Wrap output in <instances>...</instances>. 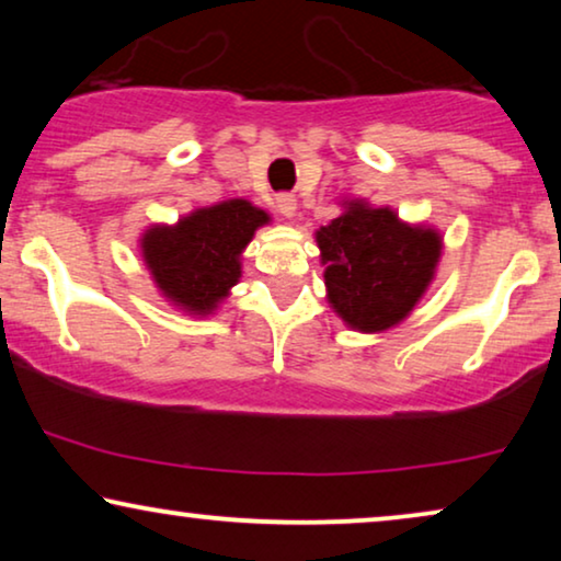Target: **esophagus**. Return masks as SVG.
<instances>
[{
    "instance_id": "34e87169",
    "label": "esophagus",
    "mask_w": 561,
    "mask_h": 561,
    "mask_svg": "<svg viewBox=\"0 0 561 561\" xmlns=\"http://www.w3.org/2000/svg\"><path fill=\"white\" fill-rule=\"evenodd\" d=\"M275 209H278L283 217H294L296 214V196L294 194H280L278 198H275Z\"/></svg>"
}]
</instances>
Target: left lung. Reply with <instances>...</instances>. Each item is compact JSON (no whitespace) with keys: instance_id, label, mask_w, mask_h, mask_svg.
<instances>
[{"instance_id":"left-lung-1","label":"left lung","mask_w":561,"mask_h":561,"mask_svg":"<svg viewBox=\"0 0 561 561\" xmlns=\"http://www.w3.org/2000/svg\"><path fill=\"white\" fill-rule=\"evenodd\" d=\"M332 309L357 332H382L413 311L442 255L439 232L390 209L350 202L317 232Z\"/></svg>"}]
</instances>
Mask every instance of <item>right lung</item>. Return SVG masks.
I'll return each mask as SVG.
<instances>
[{
    "label": "right lung",
    "mask_w": 561,
    "mask_h": 561,
    "mask_svg": "<svg viewBox=\"0 0 561 561\" xmlns=\"http://www.w3.org/2000/svg\"><path fill=\"white\" fill-rule=\"evenodd\" d=\"M267 214L244 198L196 209L173 227H152L142 237L145 265L175 306L211 313L240 280V255Z\"/></svg>",
    "instance_id": "right-lung-1"
}]
</instances>
